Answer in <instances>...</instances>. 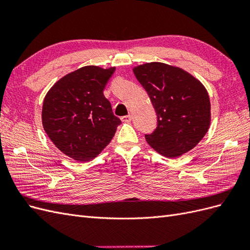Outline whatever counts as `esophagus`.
I'll return each mask as SVG.
<instances>
[{
	"instance_id": "obj_1",
	"label": "esophagus",
	"mask_w": 250,
	"mask_h": 250,
	"mask_svg": "<svg viewBox=\"0 0 250 250\" xmlns=\"http://www.w3.org/2000/svg\"><path fill=\"white\" fill-rule=\"evenodd\" d=\"M131 119H132V117H131L130 115H127V116H123V117H121V120H122L123 122H126V123H129L130 121H131Z\"/></svg>"
}]
</instances>
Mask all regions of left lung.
I'll return each mask as SVG.
<instances>
[{"mask_svg": "<svg viewBox=\"0 0 250 250\" xmlns=\"http://www.w3.org/2000/svg\"><path fill=\"white\" fill-rule=\"evenodd\" d=\"M157 116L154 131L145 134L149 145L167 157L193 149L210 122L208 94L201 83L179 67L150 62L134 67Z\"/></svg>", "mask_w": 250, "mask_h": 250, "instance_id": "8db88e82", "label": "left lung"}]
</instances>
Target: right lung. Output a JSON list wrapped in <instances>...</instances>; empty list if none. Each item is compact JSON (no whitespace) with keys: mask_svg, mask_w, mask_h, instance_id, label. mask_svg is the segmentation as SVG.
<instances>
[{"mask_svg":"<svg viewBox=\"0 0 250 250\" xmlns=\"http://www.w3.org/2000/svg\"><path fill=\"white\" fill-rule=\"evenodd\" d=\"M115 67H80L56 82L44 97L42 125L65 155L78 162L96 157L110 143L121 120L103 90Z\"/></svg>","mask_w":250,"mask_h":250,"instance_id":"obj_1","label":"right lung"}]
</instances>
